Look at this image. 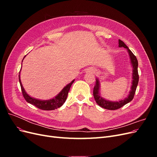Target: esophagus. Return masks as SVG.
I'll list each match as a JSON object with an SVG mask.
<instances>
[{
    "label": "esophagus",
    "instance_id": "34e87169",
    "mask_svg": "<svg viewBox=\"0 0 157 157\" xmlns=\"http://www.w3.org/2000/svg\"><path fill=\"white\" fill-rule=\"evenodd\" d=\"M89 71H90L89 72H92V73H94V71H94V69H89Z\"/></svg>",
    "mask_w": 157,
    "mask_h": 157
}]
</instances>
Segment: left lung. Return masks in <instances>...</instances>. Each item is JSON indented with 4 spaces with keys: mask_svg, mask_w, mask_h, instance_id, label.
<instances>
[{
    "mask_svg": "<svg viewBox=\"0 0 157 157\" xmlns=\"http://www.w3.org/2000/svg\"><path fill=\"white\" fill-rule=\"evenodd\" d=\"M118 46L121 48V47H124L126 48L128 54L130 56V58L131 61V63L132 65V85L131 86V90L128 94L127 98L124 99H122L119 101H111L106 99H103L100 96L99 94V82L98 78H96V83L95 84V86L93 90V94L94 98L96 100L98 105L100 107L108 109V110H116V109H120L122 106H124L128 103L130 102L133 98L134 97V94L136 93V90L137 88V84L139 81V75H138V71H137V67H138V62H137V59L134 54L132 53V51L128 48V47L124 44V42L122 41L121 40H118Z\"/></svg>",
    "mask_w": 157,
    "mask_h": 157,
    "instance_id": "left-lung-1",
    "label": "left lung"
}]
</instances>
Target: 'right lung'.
Here are the masks:
<instances>
[{
	"instance_id": "1",
	"label": "right lung",
	"mask_w": 157,
	"mask_h": 157,
	"mask_svg": "<svg viewBox=\"0 0 157 157\" xmlns=\"http://www.w3.org/2000/svg\"><path fill=\"white\" fill-rule=\"evenodd\" d=\"M19 81H20V83L23 96L28 103H29L32 104V105H35L37 108L42 109V110L50 111V110H54V109H58L63 105V104L65 103L66 99H67V95L71 85H72V84L74 82L75 80H72L71 83H69V84L67 85V86H65L63 89L59 92V94L57 95L55 98H54L53 99H48V100H39V99L33 98L29 96V95L26 93L24 88H23L22 86V84L20 77V75H19Z\"/></svg>"
}]
</instances>
